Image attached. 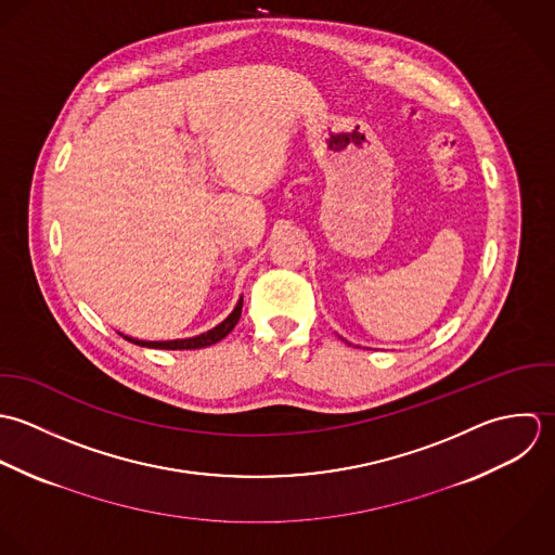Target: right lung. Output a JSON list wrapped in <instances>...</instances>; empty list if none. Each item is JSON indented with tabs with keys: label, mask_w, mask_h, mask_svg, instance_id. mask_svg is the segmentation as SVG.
Segmentation results:
<instances>
[{
	"label": "right lung",
	"mask_w": 555,
	"mask_h": 555,
	"mask_svg": "<svg viewBox=\"0 0 555 555\" xmlns=\"http://www.w3.org/2000/svg\"><path fill=\"white\" fill-rule=\"evenodd\" d=\"M242 315V296L237 300V305L233 307V311L222 320L221 324H217L212 331L208 333L197 334V336H189V338H173V340H143V338H132L128 334H121L126 340L139 345V347H152V349H202L208 345H215L222 340L227 334L231 333L237 324Z\"/></svg>",
	"instance_id": "1"
}]
</instances>
